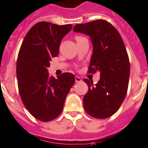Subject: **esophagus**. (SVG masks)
<instances>
[{
	"label": "esophagus",
	"mask_w": 148,
	"mask_h": 148,
	"mask_svg": "<svg viewBox=\"0 0 148 148\" xmlns=\"http://www.w3.org/2000/svg\"><path fill=\"white\" fill-rule=\"evenodd\" d=\"M75 82H82V79L80 78V77L76 76V77H75Z\"/></svg>",
	"instance_id": "34e87169"
}]
</instances>
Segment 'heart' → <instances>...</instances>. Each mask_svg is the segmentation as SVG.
I'll list each match as a JSON object with an SVG mask.
<instances>
[{"label":"heart","mask_w":148,"mask_h":148,"mask_svg":"<svg viewBox=\"0 0 148 148\" xmlns=\"http://www.w3.org/2000/svg\"><path fill=\"white\" fill-rule=\"evenodd\" d=\"M84 38V37L80 36H76V40H77V41H78V40L82 39V38Z\"/></svg>","instance_id":"obj_1"}]
</instances>
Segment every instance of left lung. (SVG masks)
Returning a JSON list of instances; mask_svg holds the SVG:
<instances>
[{"mask_svg": "<svg viewBox=\"0 0 148 148\" xmlns=\"http://www.w3.org/2000/svg\"><path fill=\"white\" fill-rule=\"evenodd\" d=\"M74 31L90 36L93 53L88 72H100L95 85L84 79L89 87L83 99L85 111L95 118L110 117L123 102L129 84L130 61L122 37L111 23L102 19L75 25Z\"/></svg>", "mask_w": 148, "mask_h": 148, "instance_id": "obj_1", "label": "left lung"}]
</instances>
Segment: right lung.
Segmentation results:
<instances>
[{
    "label": "right lung",
    "mask_w": 148,
    "mask_h": 148,
    "mask_svg": "<svg viewBox=\"0 0 148 148\" xmlns=\"http://www.w3.org/2000/svg\"><path fill=\"white\" fill-rule=\"evenodd\" d=\"M71 28V24L38 22L28 31L19 50L16 64L19 94L30 114L43 122L54 120L62 113L75 82L71 73L55 79L47 69L52 58L59 54L62 38Z\"/></svg>",
    "instance_id": "right-lung-1"
}]
</instances>
